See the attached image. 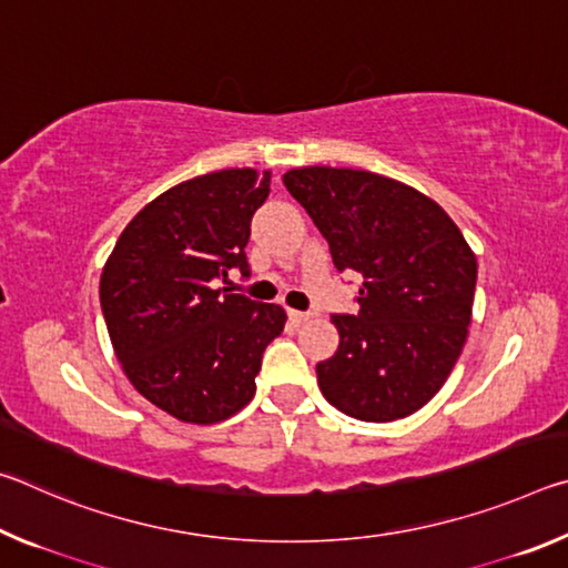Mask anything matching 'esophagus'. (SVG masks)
<instances>
[{"label":"esophagus","instance_id":"esophagus-1","mask_svg":"<svg viewBox=\"0 0 568 568\" xmlns=\"http://www.w3.org/2000/svg\"><path fill=\"white\" fill-rule=\"evenodd\" d=\"M287 315H291V321L295 323V325H303V323H307L313 318L311 313H301V311H287Z\"/></svg>","mask_w":568,"mask_h":568}]
</instances>
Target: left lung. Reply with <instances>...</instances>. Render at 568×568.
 I'll use <instances>...</instances> for the list:
<instances>
[{
	"label": "left lung",
	"instance_id": "8db88e82",
	"mask_svg": "<svg viewBox=\"0 0 568 568\" xmlns=\"http://www.w3.org/2000/svg\"><path fill=\"white\" fill-rule=\"evenodd\" d=\"M283 182L328 240L338 273L363 275L358 315H333L338 351L315 365L325 400L368 423L410 416L466 345L474 250L444 207L398 180L311 165Z\"/></svg>",
	"mask_w": 568,
	"mask_h": 568
}]
</instances>
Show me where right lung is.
<instances>
[{
    "instance_id": "1",
    "label": "right lung",
    "mask_w": 568,
    "mask_h": 568,
    "mask_svg": "<svg viewBox=\"0 0 568 568\" xmlns=\"http://www.w3.org/2000/svg\"><path fill=\"white\" fill-rule=\"evenodd\" d=\"M271 192V172L217 170L180 182L134 215L100 277L114 355L134 390L172 418L220 423L255 396L281 305L217 287L247 275L250 220Z\"/></svg>"
}]
</instances>
